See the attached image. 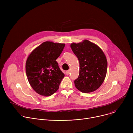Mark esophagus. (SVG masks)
<instances>
[{
	"instance_id": "esophagus-1",
	"label": "esophagus",
	"mask_w": 133,
	"mask_h": 133,
	"mask_svg": "<svg viewBox=\"0 0 133 133\" xmlns=\"http://www.w3.org/2000/svg\"><path fill=\"white\" fill-rule=\"evenodd\" d=\"M66 74L67 75H68L70 74V70H67V71H66Z\"/></svg>"
}]
</instances>
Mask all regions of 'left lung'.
I'll return each mask as SVG.
<instances>
[{
  "label": "left lung",
  "mask_w": 133,
  "mask_h": 133,
  "mask_svg": "<svg viewBox=\"0 0 133 133\" xmlns=\"http://www.w3.org/2000/svg\"><path fill=\"white\" fill-rule=\"evenodd\" d=\"M70 47L79 62L78 77L75 80V87L83 92L95 91L105 78L107 61L103 50L88 40L72 43Z\"/></svg>",
  "instance_id": "left-lung-1"
}]
</instances>
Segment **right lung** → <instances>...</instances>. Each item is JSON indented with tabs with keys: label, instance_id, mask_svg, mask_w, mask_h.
Masks as SVG:
<instances>
[{
	"label": "right lung",
	"instance_id": "add662e5",
	"mask_svg": "<svg viewBox=\"0 0 133 133\" xmlns=\"http://www.w3.org/2000/svg\"><path fill=\"white\" fill-rule=\"evenodd\" d=\"M65 46V44L45 42L28 57L26 63L27 77L33 89L41 95L51 96L59 88L65 75L56 60Z\"/></svg>",
	"mask_w": 133,
	"mask_h": 133
}]
</instances>
